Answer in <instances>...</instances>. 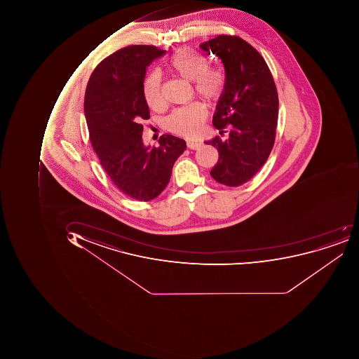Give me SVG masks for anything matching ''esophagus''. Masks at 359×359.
I'll list each match as a JSON object with an SVG mask.
<instances>
[{
  "label": "esophagus",
  "instance_id": "obj_1",
  "mask_svg": "<svg viewBox=\"0 0 359 359\" xmlns=\"http://www.w3.org/2000/svg\"><path fill=\"white\" fill-rule=\"evenodd\" d=\"M187 146H188V148L191 149V150H198V149L202 147V143L197 142V141L189 140L188 142H187Z\"/></svg>",
  "mask_w": 359,
  "mask_h": 359
}]
</instances>
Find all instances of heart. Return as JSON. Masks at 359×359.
Segmentation results:
<instances>
[{
    "instance_id": "obj_1",
    "label": "heart",
    "mask_w": 359,
    "mask_h": 359,
    "mask_svg": "<svg viewBox=\"0 0 359 359\" xmlns=\"http://www.w3.org/2000/svg\"><path fill=\"white\" fill-rule=\"evenodd\" d=\"M167 68L179 78L192 81L195 92L209 101L219 99L224 88V74L220 69L208 66V59L191 48H180L169 57ZM143 95L149 107L158 109L163 106L162 80L158 73L152 72L143 84ZM208 116L205 104L191 103L176 109L167 118V128L179 136H196L202 130Z\"/></svg>"
}]
</instances>
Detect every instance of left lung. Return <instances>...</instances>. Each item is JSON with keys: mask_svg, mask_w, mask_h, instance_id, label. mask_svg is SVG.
<instances>
[{"mask_svg": "<svg viewBox=\"0 0 359 359\" xmlns=\"http://www.w3.org/2000/svg\"><path fill=\"white\" fill-rule=\"evenodd\" d=\"M224 65L225 84L212 123L220 134L206 142L218 150L210 175L217 182L239 187L250 180L270 156L276 136L278 94L260 53L236 36L221 34L201 44Z\"/></svg>", "mask_w": 359, "mask_h": 359, "instance_id": "obj_1", "label": "left lung"}]
</instances>
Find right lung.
I'll use <instances>...</instances> for the list:
<instances>
[{"label": "right lung", "instance_id": "1", "mask_svg": "<svg viewBox=\"0 0 359 359\" xmlns=\"http://www.w3.org/2000/svg\"><path fill=\"white\" fill-rule=\"evenodd\" d=\"M165 53L153 45L124 47L99 62L85 93L89 140L101 166L121 192L140 202L164 191L187 148L171 135L161 136L157 148L143 144L142 123L150 118L143 81L151 62Z\"/></svg>", "mask_w": 359, "mask_h": 359}]
</instances>
